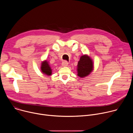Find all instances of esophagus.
I'll return each instance as SVG.
<instances>
[{"mask_svg": "<svg viewBox=\"0 0 133 133\" xmlns=\"http://www.w3.org/2000/svg\"><path fill=\"white\" fill-rule=\"evenodd\" d=\"M68 64V62H67V61H64V62H63V63H62V66H63V67L67 66Z\"/></svg>", "mask_w": 133, "mask_h": 133, "instance_id": "esophagus-1", "label": "esophagus"}]
</instances>
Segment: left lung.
Wrapping results in <instances>:
<instances>
[{"instance_id": "1", "label": "left lung", "mask_w": 133, "mask_h": 133, "mask_svg": "<svg viewBox=\"0 0 133 133\" xmlns=\"http://www.w3.org/2000/svg\"><path fill=\"white\" fill-rule=\"evenodd\" d=\"M93 65L91 59L87 55L82 56L78 63V76L84 77L88 75L92 70Z\"/></svg>"}]
</instances>
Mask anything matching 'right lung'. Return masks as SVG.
Returning a JSON list of instances; mask_svg holds the SVG:
<instances>
[{"label": "right lung", "instance_id": "1", "mask_svg": "<svg viewBox=\"0 0 133 133\" xmlns=\"http://www.w3.org/2000/svg\"><path fill=\"white\" fill-rule=\"evenodd\" d=\"M42 71L43 73L47 75H51V69L47 61H45L42 63L41 67Z\"/></svg>", "mask_w": 133, "mask_h": 133}]
</instances>
